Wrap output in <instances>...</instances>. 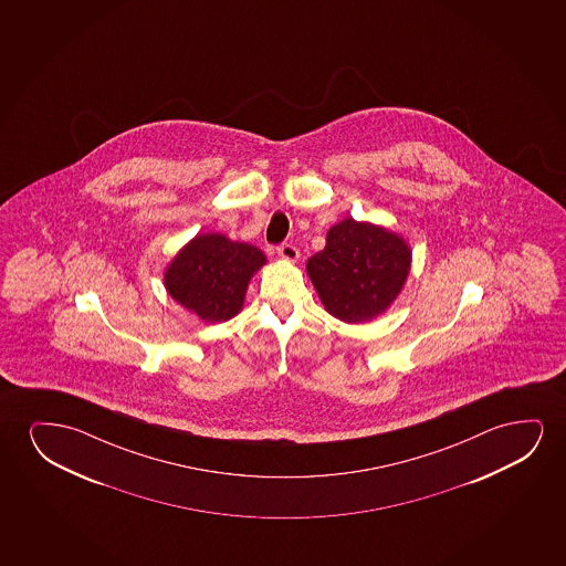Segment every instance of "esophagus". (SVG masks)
<instances>
[{"label": "esophagus", "mask_w": 566, "mask_h": 566, "mask_svg": "<svg viewBox=\"0 0 566 566\" xmlns=\"http://www.w3.org/2000/svg\"><path fill=\"white\" fill-rule=\"evenodd\" d=\"M276 253H279L280 259L290 261V263H295L300 259V251L292 243H282V245L276 248Z\"/></svg>", "instance_id": "obj_1"}]
</instances>
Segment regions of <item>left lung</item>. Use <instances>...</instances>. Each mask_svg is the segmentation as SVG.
I'll return each mask as SVG.
<instances>
[{
	"label": "left lung",
	"mask_w": 566,
	"mask_h": 566,
	"mask_svg": "<svg viewBox=\"0 0 566 566\" xmlns=\"http://www.w3.org/2000/svg\"><path fill=\"white\" fill-rule=\"evenodd\" d=\"M411 251L398 233L346 218L307 261L321 302L344 323L371 321L390 307L410 274Z\"/></svg>",
	"instance_id": "1"
}]
</instances>
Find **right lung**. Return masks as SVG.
<instances>
[{
  "instance_id": "add662e5",
  "label": "right lung",
  "mask_w": 566,
  "mask_h": 566,
  "mask_svg": "<svg viewBox=\"0 0 566 566\" xmlns=\"http://www.w3.org/2000/svg\"><path fill=\"white\" fill-rule=\"evenodd\" d=\"M264 263L266 256L255 245L201 233L168 264L164 286L202 321L222 323L240 313L249 280Z\"/></svg>"
}]
</instances>
